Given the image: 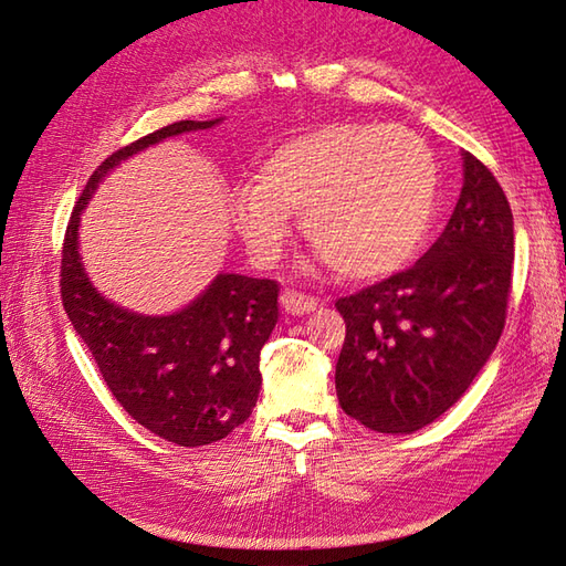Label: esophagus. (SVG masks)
<instances>
[{
	"label": "esophagus",
	"instance_id": "esophagus-1",
	"mask_svg": "<svg viewBox=\"0 0 566 566\" xmlns=\"http://www.w3.org/2000/svg\"><path fill=\"white\" fill-rule=\"evenodd\" d=\"M280 302H282L284 314H290V316H304V314H311V311L318 308V302L314 296L298 294L294 290H284L282 296H280Z\"/></svg>",
	"mask_w": 566,
	"mask_h": 566
}]
</instances>
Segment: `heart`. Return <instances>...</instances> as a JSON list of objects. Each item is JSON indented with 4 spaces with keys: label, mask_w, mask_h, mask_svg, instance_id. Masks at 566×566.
I'll return each mask as SVG.
<instances>
[{
    "label": "heart",
    "mask_w": 566,
    "mask_h": 566,
    "mask_svg": "<svg viewBox=\"0 0 566 566\" xmlns=\"http://www.w3.org/2000/svg\"><path fill=\"white\" fill-rule=\"evenodd\" d=\"M438 167L413 130L328 124L286 140L258 185L231 197V219L258 264H274L302 213L306 238L345 280H379L411 260L430 228Z\"/></svg>",
    "instance_id": "b5f03b06"
}]
</instances>
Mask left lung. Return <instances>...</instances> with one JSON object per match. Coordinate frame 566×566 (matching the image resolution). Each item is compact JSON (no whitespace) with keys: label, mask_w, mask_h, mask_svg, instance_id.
Returning <instances> with one entry per match:
<instances>
[{"label":"left lung","mask_w":566,"mask_h":566,"mask_svg":"<svg viewBox=\"0 0 566 566\" xmlns=\"http://www.w3.org/2000/svg\"><path fill=\"white\" fill-rule=\"evenodd\" d=\"M464 182L442 235L411 270L335 302L343 411L406 436L440 418L496 350L511 292L513 213L496 177L462 153Z\"/></svg>","instance_id":"obj_1"}]
</instances>
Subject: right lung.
<instances>
[{
    "label": "right lung",
    "instance_id": "obj_1",
    "mask_svg": "<svg viewBox=\"0 0 566 566\" xmlns=\"http://www.w3.org/2000/svg\"><path fill=\"white\" fill-rule=\"evenodd\" d=\"M221 122H177L109 155L72 209L60 268L65 314L114 399L143 428L182 448L221 440L252 413L262 387L260 350L280 318V286L221 272L175 314H136L94 290L80 255V216L102 179L124 160L165 138Z\"/></svg>",
    "mask_w": 566,
    "mask_h": 566
}]
</instances>
